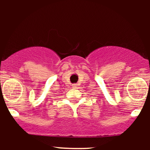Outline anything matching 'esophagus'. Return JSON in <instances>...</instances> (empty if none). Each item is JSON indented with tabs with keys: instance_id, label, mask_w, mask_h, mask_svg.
I'll return each mask as SVG.
<instances>
[{
	"instance_id": "1",
	"label": "esophagus",
	"mask_w": 150,
	"mask_h": 150,
	"mask_svg": "<svg viewBox=\"0 0 150 150\" xmlns=\"http://www.w3.org/2000/svg\"><path fill=\"white\" fill-rule=\"evenodd\" d=\"M77 85H73V88H76V87H77Z\"/></svg>"
}]
</instances>
